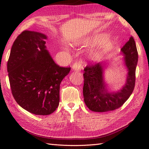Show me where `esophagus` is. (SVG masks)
<instances>
[{
  "label": "esophagus",
  "instance_id": "1",
  "mask_svg": "<svg viewBox=\"0 0 149 149\" xmlns=\"http://www.w3.org/2000/svg\"><path fill=\"white\" fill-rule=\"evenodd\" d=\"M81 62H76L73 63V65H72V69L75 71H80L81 69Z\"/></svg>",
  "mask_w": 149,
  "mask_h": 149
}]
</instances>
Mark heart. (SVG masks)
<instances>
[{
	"label": "heart",
	"instance_id": "heart-1",
	"mask_svg": "<svg viewBox=\"0 0 149 149\" xmlns=\"http://www.w3.org/2000/svg\"><path fill=\"white\" fill-rule=\"evenodd\" d=\"M108 38H109V35L107 34H103L102 35H100L98 38V42H99V43H104V42H105L106 40H107ZM114 44H115L114 42H109V43H107L105 45L104 48L103 49V50L101 51V52L99 53L95 54V55H94V57L97 58L100 55V54L107 53L109 51H110L112 48L114 47Z\"/></svg>",
	"mask_w": 149,
	"mask_h": 149
}]
</instances>
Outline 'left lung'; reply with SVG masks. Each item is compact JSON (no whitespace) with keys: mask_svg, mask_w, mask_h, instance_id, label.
Masks as SVG:
<instances>
[{"mask_svg":"<svg viewBox=\"0 0 149 149\" xmlns=\"http://www.w3.org/2000/svg\"><path fill=\"white\" fill-rule=\"evenodd\" d=\"M127 71L125 85L116 91L109 89L104 78L109 62H100L84 69L83 95L84 102L91 111L108 112L118 109L131 95L135 86L136 68L138 54L135 41L130 36L121 49Z\"/></svg>","mask_w":149,"mask_h":149,"instance_id":"8db88e82","label":"left lung"}]
</instances>
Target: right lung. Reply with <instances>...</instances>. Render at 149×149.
<instances>
[{
    "label": "right lung",
    "instance_id": "right-lung-1",
    "mask_svg": "<svg viewBox=\"0 0 149 149\" xmlns=\"http://www.w3.org/2000/svg\"><path fill=\"white\" fill-rule=\"evenodd\" d=\"M47 36L24 31L15 39L8 61L12 95L21 107L36 115H49L60 101V85L71 71L54 62L45 45Z\"/></svg>",
    "mask_w": 149,
    "mask_h": 149
}]
</instances>
